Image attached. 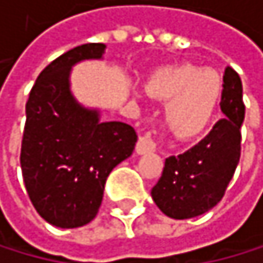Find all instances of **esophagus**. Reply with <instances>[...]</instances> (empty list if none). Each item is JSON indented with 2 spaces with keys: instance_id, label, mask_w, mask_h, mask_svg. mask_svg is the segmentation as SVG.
Wrapping results in <instances>:
<instances>
[{
  "instance_id": "esophagus-1",
  "label": "esophagus",
  "mask_w": 263,
  "mask_h": 263,
  "mask_svg": "<svg viewBox=\"0 0 263 263\" xmlns=\"http://www.w3.org/2000/svg\"><path fill=\"white\" fill-rule=\"evenodd\" d=\"M135 151H136V154L153 153V151H156V144H154V141L149 138L147 135H141L140 138H138V143H136Z\"/></svg>"
}]
</instances>
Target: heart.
<instances>
[{
    "label": "heart",
    "mask_w": 263,
    "mask_h": 263,
    "mask_svg": "<svg viewBox=\"0 0 263 263\" xmlns=\"http://www.w3.org/2000/svg\"><path fill=\"white\" fill-rule=\"evenodd\" d=\"M222 86L217 70L180 65L154 73L146 89L153 98L168 103L165 120L170 132L178 138H194L211 123Z\"/></svg>",
    "instance_id": "obj_1"
}]
</instances>
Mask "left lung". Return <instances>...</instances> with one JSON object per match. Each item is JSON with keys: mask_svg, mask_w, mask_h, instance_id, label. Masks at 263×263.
<instances>
[{"mask_svg": "<svg viewBox=\"0 0 263 263\" xmlns=\"http://www.w3.org/2000/svg\"><path fill=\"white\" fill-rule=\"evenodd\" d=\"M220 119L204 140L180 156L165 159L162 177L151 190L156 205L167 217L183 220L202 215L223 198L241 156L244 120L242 83L225 69Z\"/></svg>", "mask_w": 263, "mask_h": 263, "instance_id": "8db88e82", "label": "left lung"}]
</instances>
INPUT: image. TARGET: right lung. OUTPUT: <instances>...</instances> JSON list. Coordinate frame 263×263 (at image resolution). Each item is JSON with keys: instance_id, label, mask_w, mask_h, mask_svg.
Here are the masks:
<instances>
[{"instance_id": "right-lung-1", "label": "right lung", "mask_w": 263, "mask_h": 263, "mask_svg": "<svg viewBox=\"0 0 263 263\" xmlns=\"http://www.w3.org/2000/svg\"><path fill=\"white\" fill-rule=\"evenodd\" d=\"M106 45L77 46L38 75L25 106L22 177L36 212L59 228H79L96 217L104 184L135 149L136 132L103 122L99 109L80 104L70 89L75 64L103 59Z\"/></svg>"}]
</instances>
